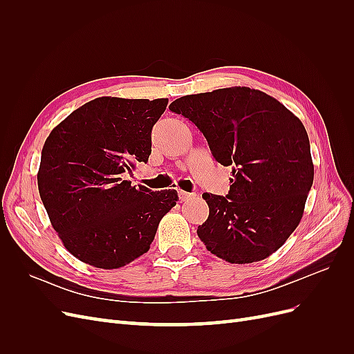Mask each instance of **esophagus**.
<instances>
[{"label":"esophagus","mask_w":354,"mask_h":354,"mask_svg":"<svg viewBox=\"0 0 354 354\" xmlns=\"http://www.w3.org/2000/svg\"><path fill=\"white\" fill-rule=\"evenodd\" d=\"M195 196H196L195 194H189V192H183V190L178 192V198H180L181 202H186L189 199H194Z\"/></svg>","instance_id":"obj_1"}]
</instances>
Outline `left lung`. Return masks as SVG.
Wrapping results in <instances>:
<instances>
[{"instance_id": "8db88e82", "label": "left lung", "mask_w": 354, "mask_h": 354, "mask_svg": "<svg viewBox=\"0 0 354 354\" xmlns=\"http://www.w3.org/2000/svg\"><path fill=\"white\" fill-rule=\"evenodd\" d=\"M205 136L212 156L232 167L226 196L203 194L209 207L198 236L234 264L267 259L303 217L313 160L303 122L272 95L248 87L183 95L169 104Z\"/></svg>"}]
</instances>
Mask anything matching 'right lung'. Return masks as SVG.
<instances>
[{
  "mask_svg": "<svg viewBox=\"0 0 354 354\" xmlns=\"http://www.w3.org/2000/svg\"><path fill=\"white\" fill-rule=\"evenodd\" d=\"M168 99L99 97L73 111L41 152L38 190L65 248L99 269H120L151 248L177 190L133 186Z\"/></svg>",
  "mask_w": 354,
  "mask_h": 354,
  "instance_id": "1",
  "label": "right lung"
}]
</instances>
